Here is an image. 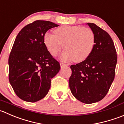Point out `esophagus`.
<instances>
[{
	"mask_svg": "<svg viewBox=\"0 0 124 124\" xmlns=\"http://www.w3.org/2000/svg\"><path fill=\"white\" fill-rule=\"evenodd\" d=\"M60 66H61V67H62V66H67V64H66L63 63V62H60Z\"/></svg>",
	"mask_w": 124,
	"mask_h": 124,
	"instance_id": "34e87169",
	"label": "esophagus"
}]
</instances>
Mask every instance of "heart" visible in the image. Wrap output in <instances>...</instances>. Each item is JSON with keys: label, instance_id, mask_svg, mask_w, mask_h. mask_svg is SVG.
<instances>
[{"label": "heart", "instance_id": "1", "mask_svg": "<svg viewBox=\"0 0 124 124\" xmlns=\"http://www.w3.org/2000/svg\"><path fill=\"white\" fill-rule=\"evenodd\" d=\"M55 34L46 32L44 41L49 53L57 57L63 48L61 58L81 62L86 59L92 51L95 36L92 29L79 26L62 25L55 29Z\"/></svg>", "mask_w": 124, "mask_h": 124}]
</instances>
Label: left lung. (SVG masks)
Instances as JSON below:
<instances>
[{
	"instance_id": "obj_1",
	"label": "left lung",
	"mask_w": 124,
	"mask_h": 124,
	"mask_svg": "<svg viewBox=\"0 0 124 124\" xmlns=\"http://www.w3.org/2000/svg\"><path fill=\"white\" fill-rule=\"evenodd\" d=\"M87 24L95 34L93 48L83 62L70 66L69 84L72 95L85 104L98 102L108 92L115 76L117 54L112 39L95 23Z\"/></svg>"
}]
</instances>
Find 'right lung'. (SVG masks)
Returning <instances> with one entry per match:
<instances>
[{"mask_svg": "<svg viewBox=\"0 0 124 124\" xmlns=\"http://www.w3.org/2000/svg\"><path fill=\"white\" fill-rule=\"evenodd\" d=\"M58 26L49 21H34L16 38L8 59L9 81L23 101L34 102L43 98L51 87V79L60 69L44 41L46 32Z\"/></svg>", "mask_w": 124, "mask_h": 124, "instance_id": "add662e5", "label": "right lung"}]
</instances>
